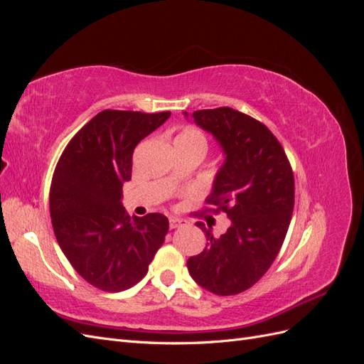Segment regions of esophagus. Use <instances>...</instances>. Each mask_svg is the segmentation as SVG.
<instances>
[{"mask_svg":"<svg viewBox=\"0 0 364 364\" xmlns=\"http://www.w3.org/2000/svg\"><path fill=\"white\" fill-rule=\"evenodd\" d=\"M183 225V222L182 220H179V218H170V229H176V228H179V226H182Z\"/></svg>","mask_w":364,"mask_h":364,"instance_id":"esophagus-1","label":"esophagus"}]
</instances>
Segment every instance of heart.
<instances>
[{
	"label": "heart",
	"instance_id": "obj_1",
	"mask_svg": "<svg viewBox=\"0 0 364 364\" xmlns=\"http://www.w3.org/2000/svg\"><path fill=\"white\" fill-rule=\"evenodd\" d=\"M176 141H185V142H193V144H199V146H206V139L203 136L202 132L199 129L194 127H186L183 129L181 134L176 138Z\"/></svg>",
	"mask_w": 364,
	"mask_h": 364
}]
</instances>
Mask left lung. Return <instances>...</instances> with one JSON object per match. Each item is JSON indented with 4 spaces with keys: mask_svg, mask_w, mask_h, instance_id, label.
I'll use <instances>...</instances> for the list:
<instances>
[{
    "mask_svg": "<svg viewBox=\"0 0 364 364\" xmlns=\"http://www.w3.org/2000/svg\"><path fill=\"white\" fill-rule=\"evenodd\" d=\"M191 118L214 136L225 155L206 203L226 213L230 226L215 238L211 229L196 223L208 243L188 258L186 267L205 290L238 294L269 270L287 235L294 206L293 171L279 141L255 118L232 107L203 109Z\"/></svg>",
    "mask_w": 364,
    "mask_h": 364,
    "instance_id": "8db88e82",
    "label": "left lung"
}]
</instances>
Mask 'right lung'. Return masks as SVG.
<instances>
[{
  "mask_svg": "<svg viewBox=\"0 0 364 364\" xmlns=\"http://www.w3.org/2000/svg\"><path fill=\"white\" fill-rule=\"evenodd\" d=\"M170 115L106 109L77 132L54 170V235L75 272L103 291L127 290L144 278L167 235V217H130L121 197L138 142Z\"/></svg>",
  "mask_w": 364,
  "mask_h": 364,
  "instance_id": "obj_1",
  "label": "right lung"
}]
</instances>
